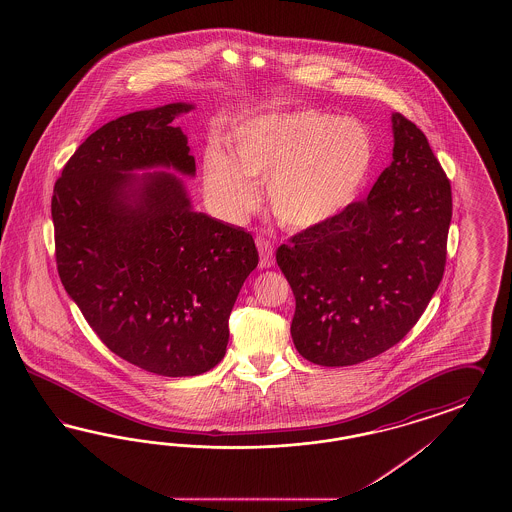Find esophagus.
<instances>
[{
  "label": "esophagus",
  "instance_id": "1",
  "mask_svg": "<svg viewBox=\"0 0 512 512\" xmlns=\"http://www.w3.org/2000/svg\"><path fill=\"white\" fill-rule=\"evenodd\" d=\"M257 249H259V255H261L259 266H261V268H270V266L274 264V248H272L270 240L259 236V238H257Z\"/></svg>",
  "mask_w": 512,
  "mask_h": 512
}]
</instances>
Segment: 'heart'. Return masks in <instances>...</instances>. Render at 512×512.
<instances>
[{"label": "heart", "mask_w": 512, "mask_h": 512, "mask_svg": "<svg viewBox=\"0 0 512 512\" xmlns=\"http://www.w3.org/2000/svg\"><path fill=\"white\" fill-rule=\"evenodd\" d=\"M373 165V140L355 118L321 110L268 112L236 125L229 152L210 144L202 155V184L231 219L257 206V187L289 229H311L340 216L357 199Z\"/></svg>", "instance_id": "heart-1"}]
</instances>
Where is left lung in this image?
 <instances>
[{
    "label": "left lung",
    "mask_w": 512,
    "mask_h": 512,
    "mask_svg": "<svg viewBox=\"0 0 512 512\" xmlns=\"http://www.w3.org/2000/svg\"><path fill=\"white\" fill-rule=\"evenodd\" d=\"M392 135V163L368 199L276 251L295 295L296 351L319 366L385 353L417 325L443 279L449 178L426 135L400 112Z\"/></svg>",
    "instance_id": "1"
}]
</instances>
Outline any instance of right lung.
I'll list each match as a JSON object with an SVG mask.
<instances>
[{
  "instance_id": "right-lung-1",
  "label": "right lung",
  "mask_w": 512,
  "mask_h": 512,
  "mask_svg": "<svg viewBox=\"0 0 512 512\" xmlns=\"http://www.w3.org/2000/svg\"><path fill=\"white\" fill-rule=\"evenodd\" d=\"M171 103L99 127L63 167L52 195L56 263L67 295L114 355L163 377L212 370L229 315L257 268L253 236L195 212V176Z\"/></svg>"
}]
</instances>
